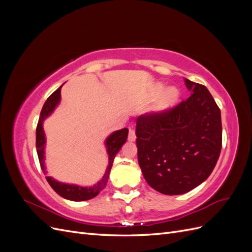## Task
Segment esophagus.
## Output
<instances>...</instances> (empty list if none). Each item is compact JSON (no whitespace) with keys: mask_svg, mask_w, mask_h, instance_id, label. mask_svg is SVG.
I'll return each instance as SVG.
<instances>
[{"mask_svg":"<svg viewBox=\"0 0 252 252\" xmlns=\"http://www.w3.org/2000/svg\"><path fill=\"white\" fill-rule=\"evenodd\" d=\"M136 139V135H135V131L133 128H129V134H128V140L130 142L135 141Z\"/></svg>","mask_w":252,"mask_h":252,"instance_id":"1","label":"esophagus"}]
</instances>
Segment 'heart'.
I'll return each mask as SVG.
<instances>
[{"label":"heart","mask_w":252,"mask_h":252,"mask_svg":"<svg viewBox=\"0 0 252 252\" xmlns=\"http://www.w3.org/2000/svg\"><path fill=\"white\" fill-rule=\"evenodd\" d=\"M161 95L158 97V103L156 105L155 110L157 112H163L172 108L177 104L180 97V91L175 87H168L164 89V84L157 83L151 89L150 95L152 98L158 97L159 94Z\"/></svg>","instance_id":"heart-1"}]
</instances>
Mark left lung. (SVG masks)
Here are the masks:
<instances>
[{
  "label": "left lung",
  "mask_w": 252,
  "mask_h": 252,
  "mask_svg": "<svg viewBox=\"0 0 252 252\" xmlns=\"http://www.w3.org/2000/svg\"><path fill=\"white\" fill-rule=\"evenodd\" d=\"M185 80L191 94L175 107L136 119L139 165L150 187L186 193L207 180L222 148L220 110L204 85Z\"/></svg>",
  "instance_id": "left-lung-1"
}]
</instances>
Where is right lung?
I'll return each mask as SVG.
<instances>
[{"mask_svg":"<svg viewBox=\"0 0 252 252\" xmlns=\"http://www.w3.org/2000/svg\"><path fill=\"white\" fill-rule=\"evenodd\" d=\"M61 88H62V86L59 87L55 93L47 98L46 102H45L40 114L39 122H37V126H36L35 146H36V152H37V157H39L41 168L44 174H47V171H46V166H45V144H46V136H45V132L43 129V123H44V120L48 118L59 105L61 101ZM127 136H128V129L123 128L121 129V130L112 132L108 138L106 139L105 146L108 154L109 163L107 166V169L105 171V174L103 175V178L98 181L95 185L90 186V187H82L74 184H65V183L59 182L47 175L46 180L48 182V184L59 195L64 197L66 200L81 202V201H87V200L93 199V197L96 196L98 193H100V191H102V190L105 188L106 184H107L113 159L116 158L118 152L120 151L121 147L123 146V144L126 142Z\"/></svg>","mask_w":252,"mask_h":252,"instance_id":"1","label":"right lung"}]
</instances>
